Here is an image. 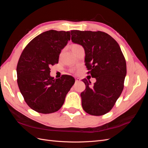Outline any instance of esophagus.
<instances>
[{
  "instance_id": "34e87169",
  "label": "esophagus",
  "mask_w": 148,
  "mask_h": 148,
  "mask_svg": "<svg viewBox=\"0 0 148 148\" xmlns=\"http://www.w3.org/2000/svg\"><path fill=\"white\" fill-rule=\"evenodd\" d=\"M80 82V79L78 78H75V82L77 83V82Z\"/></svg>"
}]
</instances>
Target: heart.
Wrapping results in <instances>:
<instances>
[{
	"instance_id": "obj_1",
	"label": "heart",
	"mask_w": 148,
	"mask_h": 148,
	"mask_svg": "<svg viewBox=\"0 0 148 148\" xmlns=\"http://www.w3.org/2000/svg\"><path fill=\"white\" fill-rule=\"evenodd\" d=\"M79 46V45H78V44H72V45L71 46V47H77V46Z\"/></svg>"
}]
</instances>
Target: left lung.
Masks as SVG:
<instances>
[{"instance_id": "obj_1", "label": "left lung", "mask_w": 148, "mask_h": 148, "mask_svg": "<svg viewBox=\"0 0 148 148\" xmlns=\"http://www.w3.org/2000/svg\"><path fill=\"white\" fill-rule=\"evenodd\" d=\"M71 41L83 46L85 65L96 83L83 79L82 105L88 114L99 116L112 109L123 89L127 65L117 42L102 31L71 30Z\"/></svg>"}]
</instances>
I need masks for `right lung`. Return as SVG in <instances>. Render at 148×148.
Returning a JSON list of instances; mask_svg holds the SVG:
<instances>
[{
	"instance_id": "add662e5",
	"label": "right lung",
	"mask_w": 148,
	"mask_h": 148,
	"mask_svg": "<svg viewBox=\"0 0 148 148\" xmlns=\"http://www.w3.org/2000/svg\"><path fill=\"white\" fill-rule=\"evenodd\" d=\"M70 40V31H47L31 40L20 56L18 85L26 104L39 113L59 110L75 83L70 75L56 79L50 75L51 66L58 63L61 51Z\"/></svg>"
}]
</instances>
